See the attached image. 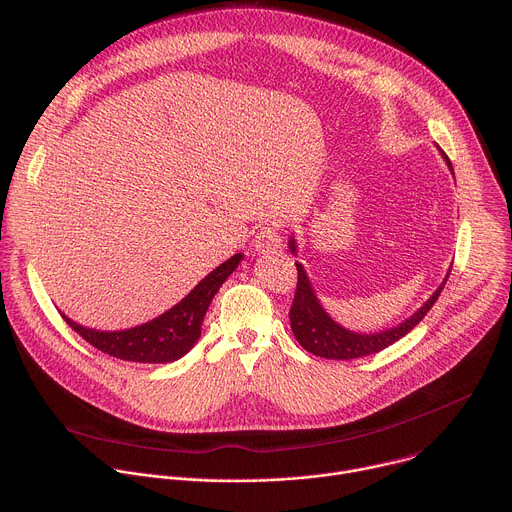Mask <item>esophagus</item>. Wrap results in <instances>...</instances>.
I'll return each instance as SVG.
<instances>
[{
	"mask_svg": "<svg viewBox=\"0 0 512 512\" xmlns=\"http://www.w3.org/2000/svg\"><path fill=\"white\" fill-rule=\"evenodd\" d=\"M253 247L259 255H269V253H277L281 249V235L279 229L275 225H267L261 227L259 233L255 235Z\"/></svg>",
	"mask_w": 512,
	"mask_h": 512,
	"instance_id": "34e87169",
	"label": "esophagus"
}]
</instances>
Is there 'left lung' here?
Returning a JSON list of instances; mask_svg holds the SVG:
<instances>
[{
    "mask_svg": "<svg viewBox=\"0 0 512 512\" xmlns=\"http://www.w3.org/2000/svg\"><path fill=\"white\" fill-rule=\"evenodd\" d=\"M442 152V150H440ZM448 168L454 174V168L448 160V156L442 152ZM289 251L298 255V243L296 237H289ZM298 267V287H296V296H294V304H291L289 310V322H291V330H294L296 340L302 344V348H306L308 352L322 356V358H332V360H350V358H362L369 356L375 352H381L383 348L395 344L397 340H401L405 334H409L423 318L425 314L431 310V306L440 298L442 289L450 277V273L446 275V279L440 283L431 298L407 320H403L401 324L381 330V332H352L344 326H340L336 320L330 318V314L324 310L322 302L318 300L316 289L312 287V281L304 269L302 263H296Z\"/></svg>",
    "mask_w": 512,
    "mask_h": 512,
    "instance_id": "obj_1",
    "label": "left lung"
}]
</instances>
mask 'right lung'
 Returning <instances> with one entry per match:
<instances>
[{"mask_svg":"<svg viewBox=\"0 0 512 512\" xmlns=\"http://www.w3.org/2000/svg\"><path fill=\"white\" fill-rule=\"evenodd\" d=\"M241 261L243 253L233 255L231 259L212 269L186 298H182L168 312L133 328L97 330L81 326L62 312L60 314L72 330L109 356L131 362H174L190 352L192 346L198 342L202 332V320L212 298L227 281V277L239 267Z\"/></svg>","mask_w":512,"mask_h":512,"instance_id":"right-lung-1","label":"right lung"}]
</instances>
